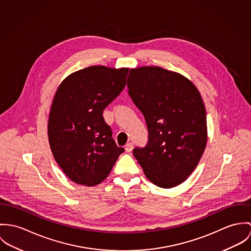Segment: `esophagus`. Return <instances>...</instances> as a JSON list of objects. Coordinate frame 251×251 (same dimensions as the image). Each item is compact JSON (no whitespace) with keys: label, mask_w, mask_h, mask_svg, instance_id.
<instances>
[{"label":"esophagus","mask_w":251,"mask_h":251,"mask_svg":"<svg viewBox=\"0 0 251 251\" xmlns=\"http://www.w3.org/2000/svg\"><path fill=\"white\" fill-rule=\"evenodd\" d=\"M133 150V143L132 142H129L125 145V151L126 152H131Z\"/></svg>","instance_id":"esophagus-1"}]
</instances>
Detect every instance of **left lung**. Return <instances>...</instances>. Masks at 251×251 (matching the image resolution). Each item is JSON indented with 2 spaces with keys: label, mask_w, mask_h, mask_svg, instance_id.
Listing matches in <instances>:
<instances>
[{
  "label": "left lung",
  "mask_w": 251,
  "mask_h": 251,
  "mask_svg": "<svg viewBox=\"0 0 251 251\" xmlns=\"http://www.w3.org/2000/svg\"><path fill=\"white\" fill-rule=\"evenodd\" d=\"M127 87L148 128V143L133 150L135 158L154 185H180L197 167L207 144L200 92L185 76L159 66L131 69Z\"/></svg>",
  "instance_id": "1"
}]
</instances>
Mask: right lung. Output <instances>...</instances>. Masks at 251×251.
Segmentation results:
<instances>
[{
  "mask_svg": "<svg viewBox=\"0 0 251 251\" xmlns=\"http://www.w3.org/2000/svg\"><path fill=\"white\" fill-rule=\"evenodd\" d=\"M127 74V68L92 65L67 76L56 89L49 143L57 165L76 184H100L124 152L112 139L103 111L125 87Z\"/></svg>",
  "mask_w": 251,
  "mask_h": 251,
  "instance_id": "add662e5",
  "label": "right lung"
}]
</instances>
